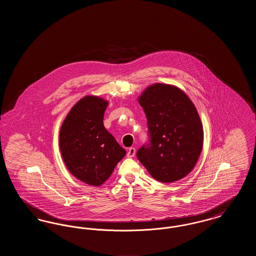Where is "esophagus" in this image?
Returning <instances> with one entry per match:
<instances>
[{"instance_id": "obj_1", "label": "esophagus", "mask_w": 256, "mask_h": 256, "mask_svg": "<svg viewBox=\"0 0 256 256\" xmlns=\"http://www.w3.org/2000/svg\"><path fill=\"white\" fill-rule=\"evenodd\" d=\"M135 152H136V150H135L134 148H130L128 150L126 156H128V158H134V156H135Z\"/></svg>"}]
</instances>
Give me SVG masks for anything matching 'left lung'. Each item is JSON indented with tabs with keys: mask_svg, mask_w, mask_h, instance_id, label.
<instances>
[{
	"mask_svg": "<svg viewBox=\"0 0 256 256\" xmlns=\"http://www.w3.org/2000/svg\"><path fill=\"white\" fill-rule=\"evenodd\" d=\"M146 114L150 143L137 158L158 182H174L194 169L204 145L195 104L182 89L165 84L146 87L138 98Z\"/></svg>",
	"mask_w": 256,
	"mask_h": 256,
	"instance_id": "1",
	"label": "left lung"
}]
</instances>
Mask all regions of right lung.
Masks as SVG:
<instances>
[{
  "label": "right lung",
  "mask_w": 256,
  "mask_h": 256,
  "mask_svg": "<svg viewBox=\"0 0 256 256\" xmlns=\"http://www.w3.org/2000/svg\"><path fill=\"white\" fill-rule=\"evenodd\" d=\"M108 106V102L102 98L86 96L61 124L60 148L67 169L92 186L106 182L126 154L104 126Z\"/></svg>",
  "instance_id": "add662e5"
}]
</instances>
